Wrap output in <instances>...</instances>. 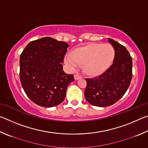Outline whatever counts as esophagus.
I'll return each instance as SVG.
<instances>
[{"label": "esophagus", "mask_w": 148, "mask_h": 148, "mask_svg": "<svg viewBox=\"0 0 148 148\" xmlns=\"http://www.w3.org/2000/svg\"><path fill=\"white\" fill-rule=\"evenodd\" d=\"M82 76H80V75H79V74H74V78H75V79L76 80H77V79H79V78H82Z\"/></svg>", "instance_id": "34e87169"}]
</instances>
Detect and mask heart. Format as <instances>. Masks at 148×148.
Here are the masks:
<instances>
[{
    "mask_svg": "<svg viewBox=\"0 0 148 148\" xmlns=\"http://www.w3.org/2000/svg\"><path fill=\"white\" fill-rule=\"evenodd\" d=\"M114 49L109 44H91L78 47L65 56V62L71 71H77L84 64L87 74L97 75L104 71L113 61Z\"/></svg>",
    "mask_w": 148,
    "mask_h": 148,
    "instance_id": "obj_1",
    "label": "heart"
}]
</instances>
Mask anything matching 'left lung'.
Wrapping results in <instances>:
<instances>
[{"label": "left lung", "mask_w": 148, "mask_h": 148, "mask_svg": "<svg viewBox=\"0 0 148 148\" xmlns=\"http://www.w3.org/2000/svg\"><path fill=\"white\" fill-rule=\"evenodd\" d=\"M115 56L112 64L99 76L86 78L84 95L92 105L106 107L119 101L128 89L132 76V57L129 51L114 40L108 38Z\"/></svg>", "instance_id": "left-lung-1"}]
</instances>
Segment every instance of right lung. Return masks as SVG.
<instances>
[{
  "instance_id": "add662e5",
  "label": "right lung",
  "mask_w": 148,
  "mask_h": 148,
  "mask_svg": "<svg viewBox=\"0 0 148 148\" xmlns=\"http://www.w3.org/2000/svg\"><path fill=\"white\" fill-rule=\"evenodd\" d=\"M69 46L50 37L32 41L20 56L19 77L27 97L38 106L49 108L61 104L67 87L74 81L62 63Z\"/></svg>"
}]
</instances>
